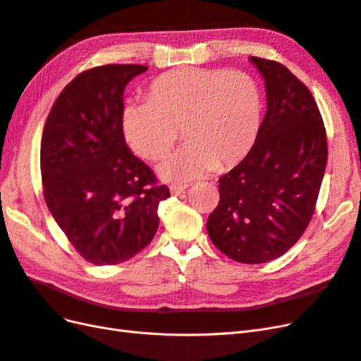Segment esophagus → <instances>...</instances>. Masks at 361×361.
Here are the masks:
<instances>
[{
  "instance_id": "34e87169",
  "label": "esophagus",
  "mask_w": 361,
  "mask_h": 361,
  "mask_svg": "<svg viewBox=\"0 0 361 361\" xmlns=\"http://www.w3.org/2000/svg\"><path fill=\"white\" fill-rule=\"evenodd\" d=\"M185 190H187V185H173V187L170 188V192H171V195H179Z\"/></svg>"
}]
</instances>
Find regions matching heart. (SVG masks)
Instances as JSON below:
<instances>
[{
  "instance_id": "b5f03b06",
  "label": "heart",
  "mask_w": 361,
  "mask_h": 361,
  "mask_svg": "<svg viewBox=\"0 0 361 361\" xmlns=\"http://www.w3.org/2000/svg\"><path fill=\"white\" fill-rule=\"evenodd\" d=\"M145 104H128L120 117L128 146L157 159L182 128L187 141L158 164V174L183 183L243 162L259 138L264 99L257 81L243 71L178 69L147 87Z\"/></svg>"
}]
</instances>
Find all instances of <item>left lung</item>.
<instances>
[{"label": "left lung", "mask_w": 361, "mask_h": 361, "mask_svg": "<svg viewBox=\"0 0 361 361\" xmlns=\"http://www.w3.org/2000/svg\"><path fill=\"white\" fill-rule=\"evenodd\" d=\"M265 81L267 114L250 155L218 179L207 218L214 245L241 264L285 255L309 226L326 166V135L310 90L283 64L248 57Z\"/></svg>", "instance_id": "1"}]
</instances>
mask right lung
<instances>
[{"mask_svg": "<svg viewBox=\"0 0 361 361\" xmlns=\"http://www.w3.org/2000/svg\"><path fill=\"white\" fill-rule=\"evenodd\" d=\"M141 64H106L80 73L57 97L40 143L43 195L64 235L90 264L134 257L155 236L166 185L128 147L123 92Z\"/></svg>", "mask_w": 361, "mask_h": 361, "instance_id": "1", "label": "right lung"}]
</instances>
